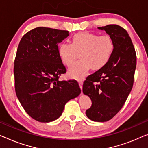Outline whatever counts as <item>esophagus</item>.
<instances>
[{"mask_svg":"<svg viewBox=\"0 0 148 148\" xmlns=\"http://www.w3.org/2000/svg\"><path fill=\"white\" fill-rule=\"evenodd\" d=\"M78 83H79V86H80V88L81 89V91H82V85H83V82L82 80H79L78 81Z\"/></svg>","mask_w":148,"mask_h":148,"instance_id":"34e87169","label":"esophagus"}]
</instances>
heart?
<instances>
[{
    "instance_id": "1",
    "label": "heart",
    "mask_w": 148,
    "mask_h": 148,
    "mask_svg": "<svg viewBox=\"0 0 148 148\" xmlns=\"http://www.w3.org/2000/svg\"><path fill=\"white\" fill-rule=\"evenodd\" d=\"M114 48V42L110 35L98 36L91 32H80L74 34L72 43L63 42L59 46L58 54L65 65L70 66L78 57L76 62L68 69V74L74 78H82L91 67L97 70L108 62Z\"/></svg>"
}]
</instances>
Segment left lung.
<instances>
[{"instance_id": "left-lung-1", "label": "left lung", "mask_w": 148, "mask_h": 148, "mask_svg": "<svg viewBox=\"0 0 148 148\" xmlns=\"http://www.w3.org/2000/svg\"><path fill=\"white\" fill-rule=\"evenodd\" d=\"M114 42L112 55L106 64L90 75L83 84V93L92 104L86 114L94 122H104L122 108L133 86L136 54L126 30L116 25L98 27Z\"/></svg>"}]
</instances>
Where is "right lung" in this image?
<instances>
[{
    "instance_id": "1",
    "label": "right lung",
    "mask_w": 148,
    "mask_h": 148,
    "mask_svg": "<svg viewBox=\"0 0 148 148\" xmlns=\"http://www.w3.org/2000/svg\"><path fill=\"white\" fill-rule=\"evenodd\" d=\"M68 36L67 30L37 27L24 35L18 46L15 91L26 113L40 122L56 120L66 103L81 93L76 80H58L66 70L58 45Z\"/></svg>"
}]
</instances>
